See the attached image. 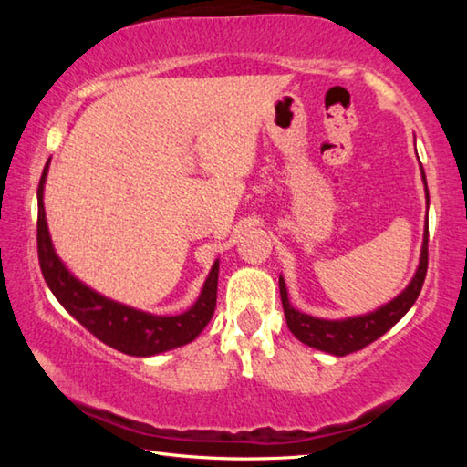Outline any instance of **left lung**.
I'll use <instances>...</instances> for the list:
<instances>
[{
	"mask_svg": "<svg viewBox=\"0 0 467 467\" xmlns=\"http://www.w3.org/2000/svg\"><path fill=\"white\" fill-rule=\"evenodd\" d=\"M420 175L426 193V208H429V187H426V175L420 164ZM426 267H429V224L424 226V239L420 249V262L408 286L375 311L354 315L344 319H321L313 317L309 313H303L290 305L286 282L280 275V296L284 315H286L288 329L300 342L317 348L321 352L334 354V357H346V354L362 350V348L373 344L377 337H381L385 331H389L404 315L412 309L418 295H420L422 284L426 278Z\"/></svg>",
	"mask_w": 467,
	"mask_h": 467,
	"instance_id": "left-lung-1",
	"label": "left lung"
}]
</instances>
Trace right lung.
<instances>
[{"mask_svg": "<svg viewBox=\"0 0 467 467\" xmlns=\"http://www.w3.org/2000/svg\"><path fill=\"white\" fill-rule=\"evenodd\" d=\"M47 172H49V162L43 171L36 192L38 264H41L47 286L51 288L63 309L72 315L76 321H80L100 342L123 354H130V357H154V354L193 342L203 327L208 326L216 309L218 259L203 282L200 296L185 313L154 315L102 296L100 292L92 290L82 280H78L67 270V265L61 262V257L53 247L43 203Z\"/></svg>", "mask_w": 467, "mask_h": 467, "instance_id": "right-lung-1", "label": "right lung"}]
</instances>
